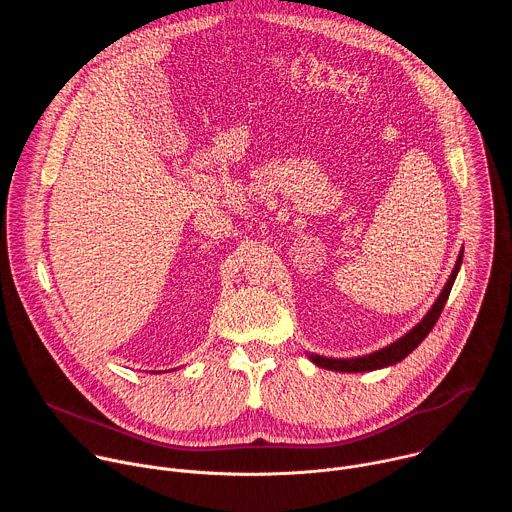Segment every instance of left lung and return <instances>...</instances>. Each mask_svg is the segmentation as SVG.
Wrapping results in <instances>:
<instances>
[{"instance_id":"obj_1","label":"left lung","mask_w":512,"mask_h":512,"mask_svg":"<svg viewBox=\"0 0 512 512\" xmlns=\"http://www.w3.org/2000/svg\"><path fill=\"white\" fill-rule=\"evenodd\" d=\"M460 263H462V253L456 261V267L446 283V287L442 289L440 298H437V302L431 306V310L427 312V316L411 330L407 332L403 338H399L397 342L389 344L387 348L379 350V352H373V354H367V356H360V358H326V356H318V354H310L312 362H316L318 367L322 369H328V371H342V373H364V371H375V369H383V367H391V364L403 360L407 354H411L423 340L425 336L431 332V328L435 326L437 318H440L448 298H450V291H452V285L456 281V275H458V269H460Z\"/></svg>"}]
</instances>
